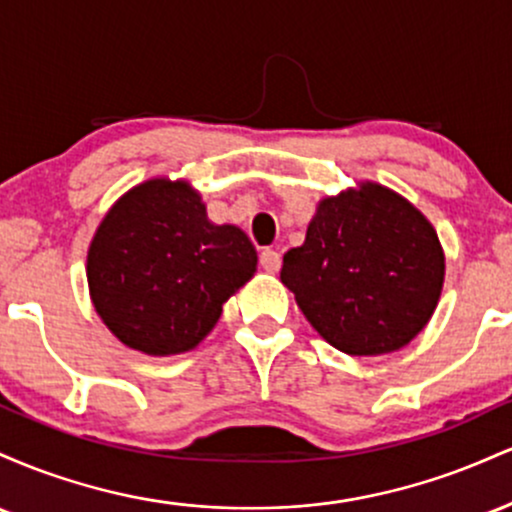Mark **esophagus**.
Segmentation results:
<instances>
[{"mask_svg":"<svg viewBox=\"0 0 512 512\" xmlns=\"http://www.w3.org/2000/svg\"><path fill=\"white\" fill-rule=\"evenodd\" d=\"M260 267L264 272L276 274L281 269V255L276 250H262L260 252Z\"/></svg>","mask_w":512,"mask_h":512,"instance_id":"esophagus-1","label":"esophagus"}]
</instances>
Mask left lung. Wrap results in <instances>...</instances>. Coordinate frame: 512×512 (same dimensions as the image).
I'll list each match as a JSON object with an SVG mask.
<instances>
[{"instance_id":"left-lung-1","label":"left lung","mask_w":512,"mask_h":512,"mask_svg":"<svg viewBox=\"0 0 512 512\" xmlns=\"http://www.w3.org/2000/svg\"><path fill=\"white\" fill-rule=\"evenodd\" d=\"M445 281L436 228L409 199L373 180L317 202L281 284L325 342L349 356L407 346L431 320Z\"/></svg>"}]
</instances>
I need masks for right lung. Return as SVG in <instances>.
Segmentation results:
<instances>
[{
	"mask_svg": "<svg viewBox=\"0 0 512 512\" xmlns=\"http://www.w3.org/2000/svg\"><path fill=\"white\" fill-rule=\"evenodd\" d=\"M257 272V250L233 223H214L190 180L149 178L127 190L93 233L91 303L103 325L146 356L192 351L223 303Z\"/></svg>",
	"mask_w": 512,
	"mask_h": 512,
	"instance_id": "add662e5",
	"label": "right lung"
}]
</instances>
